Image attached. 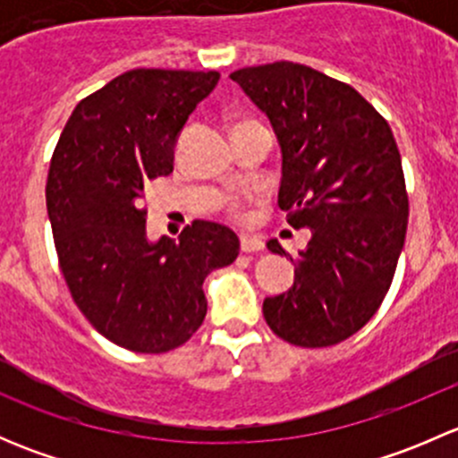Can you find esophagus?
Returning <instances> with one entry per match:
<instances>
[{
	"instance_id": "1",
	"label": "esophagus",
	"mask_w": 458,
	"mask_h": 458,
	"mask_svg": "<svg viewBox=\"0 0 458 458\" xmlns=\"http://www.w3.org/2000/svg\"><path fill=\"white\" fill-rule=\"evenodd\" d=\"M263 250V242L255 234H242V252H259Z\"/></svg>"
}]
</instances>
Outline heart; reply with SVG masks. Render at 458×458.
Masks as SVG:
<instances>
[{
    "label": "heart",
    "instance_id": "obj_1",
    "mask_svg": "<svg viewBox=\"0 0 458 458\" xmlns=\"http://www.w3.org/2000/svg\"><path fill=\"white\" fill-rule=\"evenodd\" d=\"M233 208H234V210H237V208H239V203H233Z\"/></svg>",
    "mask_w": 458,
    "mask_h": 458
}]
</instances>
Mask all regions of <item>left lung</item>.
<instances>
[{
    "label": "left lung",
    "mask_w": 458,
    "mask_h": 458,
    "mask_svg": "<svg viewBox=\"0 0 458 458\" xmlns=\"http://www.w3.org/2000/svg\"><path fill=\"white\" fill-rule=\"evenodd\" d=\"M230 80L275 128L279 208L312 233L293 288L267 297L263 317L293 345L341 344L378 310L403 250L408 192L394 135L352 86L303 64L242 68ZM267 250L284 248L270 239Z\"/></svg>",
    "instance_id": "8db88e82"
}]
</instances>
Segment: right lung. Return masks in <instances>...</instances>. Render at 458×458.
<instances>
[{
    "mask_svg": "<svg viewBox=\"0 0 458 458\" xmlns=\"http://www.w3.org/2000/svg\"><path fill=\"white\" fill-rule=\"evenodd\" d=\"M216 81V71L123 72L77 104L50 159L46 206L68 290L99 335L132 352L186 344L208 310L203 279L239 255L237 234L215 221L148 242L140 208Z\"/></svg>",
    "mask_w": 458,
    "mask_h": 458,
    "instance_id": "add662e5",
    "label": "right lung"
}]
</instances>
